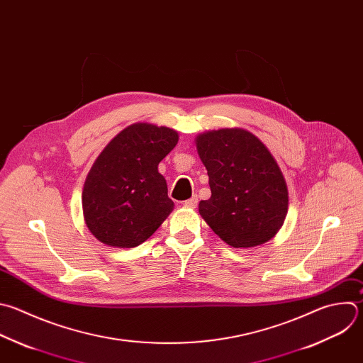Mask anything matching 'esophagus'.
Wrapping results in <instances>:
<instances>
[{"label": "esophagus", "instance_id": "34e87169", "mask_svg": "<svg viewBox=\"0 0 363 363\" xmlns=\"http://www.w3.org/2000/svg\"><path fill=\"white\" fill-rule=\"evenodd\" d=\"M196 205H198V198L196 196H192V198L184 201L185 208H196Z\"/></svg>", "mask_w": 363, "mask_h": 363}]
</instances>
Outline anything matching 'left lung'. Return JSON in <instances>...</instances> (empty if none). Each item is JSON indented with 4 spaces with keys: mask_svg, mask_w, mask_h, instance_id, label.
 <instances>
[{
    "mask_svg": "<svg viewBox=\"0 0 363 363\" xmlns=\"http://www.w3.org/2000/svg\"><path fill=\"white\" fill-rule=\"evenodd\" d=\"M209 177L211 198L199 215L232 248H252L271 240L288 213V186L267 148L244 128H222L195 138Z\"/></svg>",
    "mask_w": 363,
    "mask_h": 363,
    "instance_id": "obj_1",
    "label": "left lung"
}]
</instances>
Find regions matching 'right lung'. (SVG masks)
<instances>
[{"mask_svg":"<svg viewBox=\"0 0 363 363\" xmlns=\"http://www.w3.org/2000/svg\"><path fill=\"white\" fill-rule=\"evenodd\" d=\"M168 127L137 123L115 135L92 164L82 189L89 232L113 248L141 245L174 209L158 164L178 144Z\"/></svg>","mask_w":363,"mask_h":363,"instance_id":"1","label":"right lung"}]
</instances>
